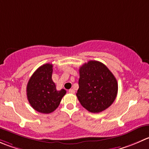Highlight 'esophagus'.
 Here are the masks:
<instances>
[{"instance_id": "1", "label": "esophagus", "mask_w": 149, "mask_h": 149, "mask_svg": "<svg viewBox=\"0 0 149 149\" xmlns=\"http://www.w3.org/2000/svg\"><path fill=\"white\" fill-rule=\"evenodd\" d=\"M68 92H69V93L74 94V93H75V91H74V89H69V90H68Z\"/></svg>"}]
</instances>
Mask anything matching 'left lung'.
<instances>
[{
  "label": "left lung",
  "mask_w": 149,
  "mask_h": 149,
  "mask_svg": "<svg viewBox=\"0 0 149 149\" xmlns=\"http://www.w3.org/2000/svg\"><path fill=\"white\" fill-rule=\"evenodd\" d=\"M76 93L81 105L92 113L108 108L115 100L118 83L113 74L100 62L90 60L79 68Z\"/></svg>",
  "instance_id": "8db88e82"
}]
</instances>
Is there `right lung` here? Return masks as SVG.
Masks as SVG:
<instances>
[{
  "label": "right lung",
  "mask_w": 149,
  "mask_h": 149,
  "mask_svg": "<svg viewBox=\"0 0 149 149\" xmlns=\"http://www.w3.org/2000/svg\"><path fill=\"white\" fill-rule=\"evenodd\" d=\"M53 65L47 63L33 73L27 85V97L30 105L42 113H50L57 109L63 97L64 89L57 90L52 79Z\"/></svg>",
  "instance_id": "right-lung-1"
}]
</instances>
